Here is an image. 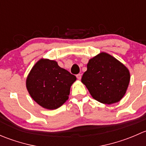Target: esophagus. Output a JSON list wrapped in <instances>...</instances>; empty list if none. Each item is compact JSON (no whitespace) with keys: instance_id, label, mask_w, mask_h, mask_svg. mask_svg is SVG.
<instances>
[{"instance_id":"esophagus-1","label":"esophagus","mask_w":146,"mask_h":146,"mask_svg":"<svg viewBox=\"0 0 146 146\" xmlns=\"http://www.w3.org/2000/svg\"><path fill=\"white\" fill-rule=\"evenodd\" d=\"M76 77H77V78L78 79V80H80V79H81L82 76H81V74H80V73H79V74L76 75Z\"/></svg>"}]
</instances>
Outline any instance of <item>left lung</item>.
<instances>
[{"label":"left lung","mask_w":146,"mask_h":146,"mask_svg":"<svg viewBox=\"0 0 146 146\" xmlns=\"http://www.w3.org/2000/svg\"><path fill=\"white\" fill-rule=\"evenodd\" d=\"M130 81L129 70L107 53L89 60L81 82L92 98L103 104L118 102L124 96Z\"/></svg>","instance_id":"left-lung-1"}]
</instances>
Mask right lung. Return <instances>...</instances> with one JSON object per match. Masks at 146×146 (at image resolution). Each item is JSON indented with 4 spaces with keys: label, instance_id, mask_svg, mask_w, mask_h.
<instances>
[{
    "label": "right lung",
    "instance_id": "1",
    "mask_svg": "<svg viewBox=\"0 0 146 146\" xmlns=\"http://www.w3.org/2000/svg\"><path fill=\"white\" fill-rule=\"evenodd\" d=\"M76 77L60 67L56 61L42 58L35 64L26 80L29 94L38 104L56 110L68 99Z\"/></svg>",
    "mask_w": 146,
    "mask_h": 146
}]
</instances>
